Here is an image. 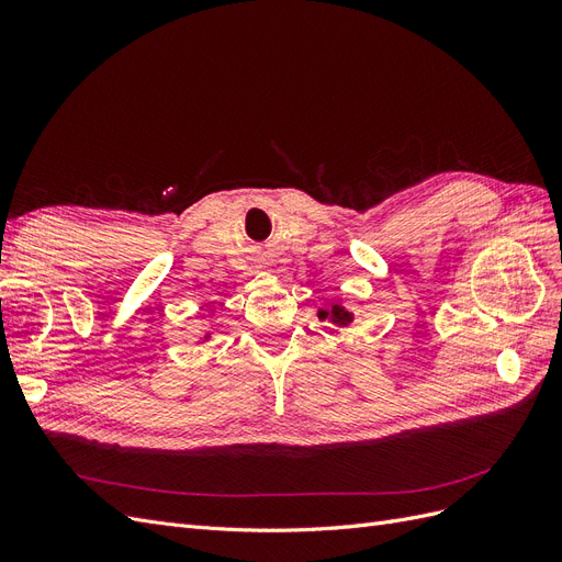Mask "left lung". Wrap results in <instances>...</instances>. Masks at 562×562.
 <instances>
[{"mask_svg":"<svg viewBox=\"0 0 562 562\" xmlns=\"http://www.w3.org/2000/svg\"><path fill=\"white\" fill-rule=\"evenodd\" d=\"M318 318H321V321H333L335 326L347 328V326H351L353 312H349L347 307H342V304H330V307L318 310Z\"/></svg>","mask_w":562,"mask_h":562,"instance_id":"8db88e82","label":"left lung"}]
</instances>
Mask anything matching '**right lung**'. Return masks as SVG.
<instances>
[{
  "mask_svg": "<svg viewBox=\"0 0 562 562\" xmlns=\"http://www.w3.org/2000/svg\"><path fill=\"white\" fill-rule=\"evenodd\" d=\"M209 335H211V333H206V335H203V339H209Z\"/></svg>",
  "mask_w": 562,
  "mask_h": 562,
  "instance_id": "right-lung-1",
  "label": "right lung"
}]
</instances>
